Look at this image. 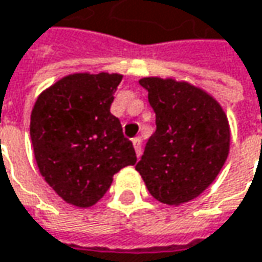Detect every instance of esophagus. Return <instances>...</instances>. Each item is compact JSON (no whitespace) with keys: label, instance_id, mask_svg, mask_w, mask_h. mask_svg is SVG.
Here are the masks:
<instances>
[{"label":"esophagus","instance_id":"esophagus-1","mask_svg":"<svg viewBox=\"0 0 262 262\" xmlns=\"http://www.w3.org/2000/svg\"><path fill=\"white\" fill-rule=\"evenodd\" d=\"M132 142H133V146H135L136 156H138V157H141V154H142V141H141L139 138H135Z\"/></svg>","mask_w":262,"mask_h":262}]
</instances>
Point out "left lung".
I'll return each mask as SVG.
<instances>
[{"instance_id": "1", "label": "left lung", "mask_w": 262, "mask_h": 262, "mask_svg": "<svg viewBox=\"0 0 262 262\" xmlns=\"http://www.w3.org/2000/svg\"><path fill=\"white\" fill-rule=\"evenodd\" d=\"M156 113L136 170L149 194L164 205L178 206L200 195L218 177L230 151V126L221 105L205 90L173 78L146 77Z\"/></svg>"}]
</instances>
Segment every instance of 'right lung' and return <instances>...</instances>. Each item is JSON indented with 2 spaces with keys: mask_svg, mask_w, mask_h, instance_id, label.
<instances>
[{
  "mask_svg": "<svg viewBox=\"0 0 262 262\" xmlns=\"http://www.w3.org/2000/svg\"><path fill=\"white\" fill-rule=\"evenodd\" d=\"M120 74H72L46 89L31 113L35 162L46 182L67 203L99 202L113 177L136 163L121 123L110 113Z\"/></svg>",
  "mask_w": 262,
  "mask_h": 262,
  "instance_id": "1",
  "label": "right lung"
}]
</instances>
